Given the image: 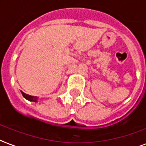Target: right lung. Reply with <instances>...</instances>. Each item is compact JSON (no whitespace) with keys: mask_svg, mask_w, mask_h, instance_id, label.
Segmentation results:
<instances>
[{"mask_svg":"<svg viewBox=\"0 0 146 146\" xmlns=\"http://www.w3.org/2000/svg\"><path fill=\"white\" fill-rule=\"evenodd\" d=\"M21 92L22 95H23V96L26 99H27L28 101H29V102H38V97H36V96H29V95H27V94L24 93L23 92Z\"/></svg>","mask_w":146,"mask_h":146,"instance_id":"right-lung-1","label":"right lung"}]
</instances>
